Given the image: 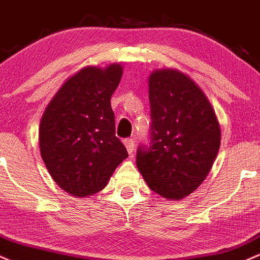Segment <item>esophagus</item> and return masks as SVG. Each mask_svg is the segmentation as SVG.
<instances>
[{
    "label": "esophagus",
    "instance_id": "esophagus-1",
    "mask_svg": "<svg viewBox=\"0 0 260 260\" xmlns=\"http://www.w3.org/2000/svg\"><path fill=\"white\" fill-rule=\"evenodd\" d=\"M122 142H124L125 147H126V150H127V152H129V154L133 153L134 148H135V142H134V140L133 139H125Z\"/></svg>",
    "mask_w": 260,
    "mask_h": 260
}]
</instances>
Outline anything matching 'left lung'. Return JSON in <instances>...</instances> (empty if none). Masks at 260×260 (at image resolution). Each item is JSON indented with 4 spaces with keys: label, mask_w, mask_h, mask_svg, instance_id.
Returning <instances> with one entry per match:
<instances>
[{
    "label": "left lung",
    "mask_w": 260,
    "mask_h": 260,
    "mask_svg": "<svg viewBox=\"0 0 260 260\" xmlns=\"http://www.w3.org/2000/svg\"><path fill=\"white\" fill-rule=\"evenodd\" d=\"M151 146L136 166L148 188L168 200L188 197L208 177L221 144L216 113L203 89L176 69L148 77Z\"/></svg>",
    "instance_id": "1"
}]
</instances>
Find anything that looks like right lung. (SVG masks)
Here are the masks:
<instances>
[{"label": "right lung", "instance_id": "right-lung-1", "mask_svg": "<svg viewBox=\"0 0 260 260\" xmlns=\"http://www.w3.org/2000/svg\"><path fill=\"white\" fill-rule=\"evenodd\" d=\"M121 76L120 63L84 67L67 78L44 110L40 154L55 183L76 198L101 191L127 157L115 136L110 106Z\"/></svg>", "mask_w": 260, "mask_h": 260}]
</instances>
